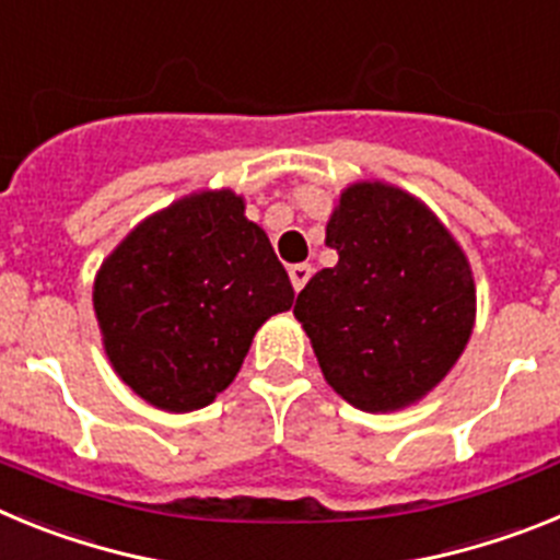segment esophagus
<instances>
[{"label":"esophagus","instance_id":"1","mask_svg":"<svg viewBox=\"0 0 560 560\" xmlns=\"http://www.w3.org/2000/svg\"><path fill=\"white\" fill-rule=\"evenodd\" d=\"M311 266L308 264H296V266H291L289 269V277H291V285H294V291H303L305 289V283H308L311 280Z\"/></svg>","mask_w":560,"mask_h":560}]
</instances>
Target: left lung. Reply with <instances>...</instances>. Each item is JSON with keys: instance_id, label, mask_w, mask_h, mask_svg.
<instances>
[{"instance_id": "left-lung-1", "label": "left lung", "mask_w": 560, "mask_h": 560, "mask_svg": "<svg viewBox=\"0 0 560 560\" xmlns=\"http://www.w3.org/2000/svg\"><path fill=\"white\" fill-rule=\"evenodd\" d=\"M316 271L294 316L336 395L387 415L452 373L477 323L474 271L457 237L418 196L381 179L339 192Z\"/></svg>"}]
</instances>
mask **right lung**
Returning a JSON list of instances; mask_svg holds the SVG:
<instances>
[{
    "label": "right lung",
    "instance_id": "1",
    "mask_svg": "<svg viewBox=\"0 0 560 560\" xmlns=\"http://www.w3.org/2000/svg\"><path fill=\"white\" fill-rule=\"evenodd\" d=\"M230 187L151 212L92 285L103 350L122 384L165 412H192L235 381L257 328L294 303L264 226Z\"/></svg>",
    "mask_w": 560,
    "mask_h": 560
}]
</instances>
